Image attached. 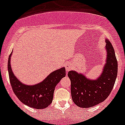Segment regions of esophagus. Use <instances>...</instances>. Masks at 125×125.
I'll list each match as a JSON object with an SVG mask.
<instances>
[{"mask_svg":"<svg viewBox=\"0 0 125 125\" xmlns=\"http://www.w3.org/2000/svg\"><path fill=\"white\" fill-rule=\"evenodd\" d=\"M66 70L67 72H68L69 71H70V69H71V68H72V66H71V63H68L66 65Z\"/></svg>","mask_w":125,"mask_h":125,"instance_id":"obj_1","label":"esophagus"}]
</instances>
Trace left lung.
I'll return each mask as SVG.
<instances>
[{"instance_id": "1", "label": "left lung", "mask_w": 125, "mask_h": 125, "mask_svg": "<svg viewBox=\"0 0 125 125\" xmlns=\"http://www.w3.org/2000/svg\"><path fill=\"white\" fill-rule=\"evenodd\" d=\"M106 42V63L97 79H88L74 71L68 73L73 101L80 108H90L104 101L114 86L118 73V62L112 44L108 40Z\"/></svg>"}]
</instances>
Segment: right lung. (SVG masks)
I'll list each match as a JSON object with an SVG mask.
<instances>
[{
    "mask_svg": "<svg viewBox=\"0 0 125 125\" xmlns=\"http://www.w3.org/2000/svg\"><path fill=\"white\" fill-rule=\"evenodd\" d=\"M12 53L8 59V72L13 91L19 100L25 105L36 109L47 108L52 102L55 87L66 76L64 67L49 74L42 82L34 85L22 83L15 77L10 66Z\"/></svg>",
    "mask_w": 125,
    "mask_h": 125,
    "instance_id": "right-lung-1",
    "label": "right lung"
}]
</instances>
